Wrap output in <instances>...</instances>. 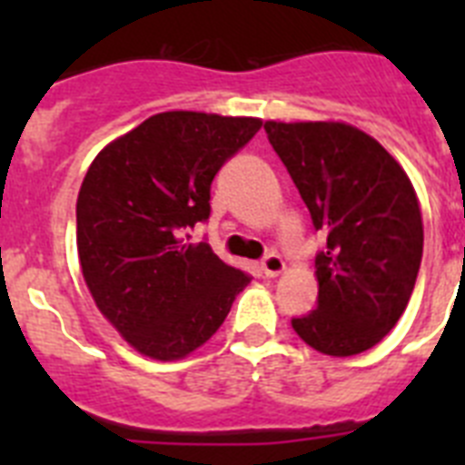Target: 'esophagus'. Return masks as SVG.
<instances>
[{
    "label": "esophagus",
    "instance_id": "1",
    "mask_svg": "<svg viewBox=\"0 0 465 465\" xmlns=\"http://www.w3.org/2000/svg\"><path fill=\"white\" fill-rule=\"evenodd\" d=\"M261 270L265 272V277H279V274L286 270V262H283L277 253H270V256L262 258Z\"/></svg>",
    "mask_w": 465,
    "mask_h": 465
}]
</instances>
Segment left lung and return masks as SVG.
<instances>
[{
  "label": "left lung",
  "mask_w": 465,
  "mask_h": 465,
  "mask_svg": "<svg viewBox=\"0 0 465 465\" xmlns=\"http://www.w3.org/2000/svg\"><path fill=\"white\" fill-rule=\"evenodd\" d=\"M314 228L319 305L293 319L302 342L354 356L381 342L417 282L424 223L410 176L377 139L342 121H265Z\"/></svg>",
  "instance_id": "obj_1"
}]
</instances>
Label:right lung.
I'll return each instance as SVG.
<instances>
[{"instance_id": "1", "label": "right lung", "mask_w": 465, "mask_h": 465, "mask_svg": "<svg viewBox=\"0 0 465 465\" xmlns=\"http://www.w3.org/2000/svg\"><path fill=\"white\" fill-rule=\"evenodd\" d=\"M261 118L165 111L94 155L76 200V246L97 310L139 354L186 359L252 277L183 232L209 219V188Z\"/></svg>"}]
</instances>
